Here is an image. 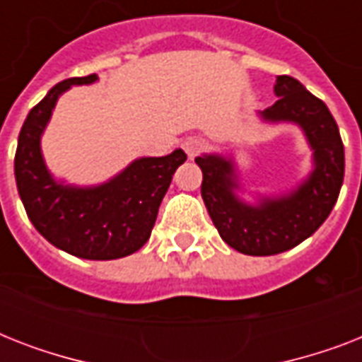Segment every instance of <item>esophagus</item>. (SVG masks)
<instances>
[{
  "label": "esophagus",
  "mask_w": 362,
  "mask_h": 362,
  "mask_svg": "<svg viewBox=\"0 0 362 362\" xmlns=\"http://www.w3.org/2000/svg\"><path fill=\"white\" fill-rule=\"evenodd\" d=\"M204 148V141L203 139H199V136H189L184 141V150L189 158H195L201 150Z\"/></svg>",
  "instance_id": "esophagus-1"
}]
</instances>
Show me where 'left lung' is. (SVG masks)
<instances>
[{
  "label": "left lung",
  "instance_id": "8db88e82",
  "mask_svg": "<svg viewBox=\"0 0 362 362\" xmlns=\"http://www.w3.org/2000/svg\"><path fill=\"white\" fill-rule=\"evenodd\" d=\"M278 95L263 118L295 122L314 148L315 169L291 195L247 206L233 193L231 161L220 156L195 158L203 170L201 195L220 237L246 255H276L314 235L329 218L344 182V144L327 105L293 76L276 81Z\"/></svg>",
  "mask_w": 362,
  "mask_h": 362
}]
</instances>
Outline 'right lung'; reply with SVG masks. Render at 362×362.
Here are the masks:
<instances>
[{
    "label": "right lung",
    "instance_id": "add662e5",
    "mask_svg": "<svg viewBox=\"0 0 362 362\" xmlns=\"http://www.w3.org/2000/svg\"><path fill=\"white\" fill-rule=\"evenodd\" d=\"M98 75L59 82L30 110L18 135L14 176L25 214L37 231L59 250L82 259L109 261L141 250L150 238L159 204L186 153L142 158L98 187L56 184L41 156V133L59 93L73 84H90Z\"/></svg>",
    "mask_w": 362,
    "mask_h": 362
}]
</instances>
